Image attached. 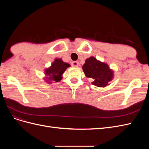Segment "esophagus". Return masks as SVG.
<instances>
[{
  "instance_id": "1",
  "label": "esophagus",
  "mask_w": 149,
  "mask_h": 149,
  "mask_svg": "<svg viewBox=\"0 0 149 149\" xmlns=\"http://www.w3.org/2000/svg\"><path fill=\"white\" fill-rule=\"evenodd\" d=\"M78 61H73L71 63V66L73 67H78Z\"/></svg>"
}]
</instances>
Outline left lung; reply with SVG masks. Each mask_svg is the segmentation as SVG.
Listing matches in <instances>:
<instances>
[{"label":"left lung","mask_w":149,"mask_h":149,"mask_svg":"<svg viewBox=\"0 0 149 149\" xmlns=\"http://www.w3.org/2000/svg\"><path fill=\"white\" fill-rule=\"evenodd\" d=\"M85 76L93 79L91 83L97 87H106L114 78L113 71L106 63L97 60L93 56L86 60L83 66Z\"/></svg>","instance_id":"1"}]
</instances>
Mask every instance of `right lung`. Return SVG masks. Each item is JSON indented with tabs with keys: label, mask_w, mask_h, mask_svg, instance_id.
Masks as SVG:
<instances>
[{
	"label": "right lung",
	"mask_w": 149,
	"mask_h": 149,
	"mask_svg": "<svg viewBox=\"0 0 149 149\" xmlns=\"http://www.w3.org/2000/svg\"><path fill=\"white\" fill-rule=\"evenodd\" d=\"M70 66V64L63 62L61 58H56L52 63V66L45 70V74L46 76L44 79L48 83H52V81H60L63 74L67 68Z\"/></svg>",
	"instance_id": "right-lung-1"
}]
</instances>
